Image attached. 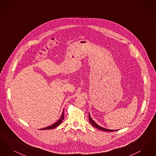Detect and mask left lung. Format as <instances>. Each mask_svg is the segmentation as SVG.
<instances>
[{"mask_svg":"<svg viewBox=\"0 0 156 156\" xmlns=\"http://www.w3.org/2000/svg\"><path fill=\"white\" fill-rule=\"evenodd\" d=\"M88 117H89V121L91 123V124L93 126H94V127H95L96 128H97V129L101 130H104V131H107V132H114V131L117 130H109V129H105V128H102L101 126H99L98 125H97V124L92 119V118H91V116H90V114H88Z\"/></svg>","mask_w":156,"mask_h":156,"instance_id":"obj_1","label":"left lung"}]
</instances>
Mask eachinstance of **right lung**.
Returning <instances> with one entry per match:
<instances>
[{
  "label": "right lung",
  "mask_w": 156,
  "mask_h": 156,
  "mask_svg": "<svg viewBox=\"0 0 156 156\" xmlns=\"http://www.w3.org/2000/svg\"><path fill=\"white\" fill-rule=\"evenodd\" d=\"M63 119H64V111H63V112H62V115H61L60 119H59L57 122H55L53 125H51V126H48V127H46V128H42V129H41L40 130L54 129L56 127H57L58 126H59V125L61 124L62 122V121L63 120Z\"/></svg>",
  "instance_id": "right-lung-1"
}]
</instances>
